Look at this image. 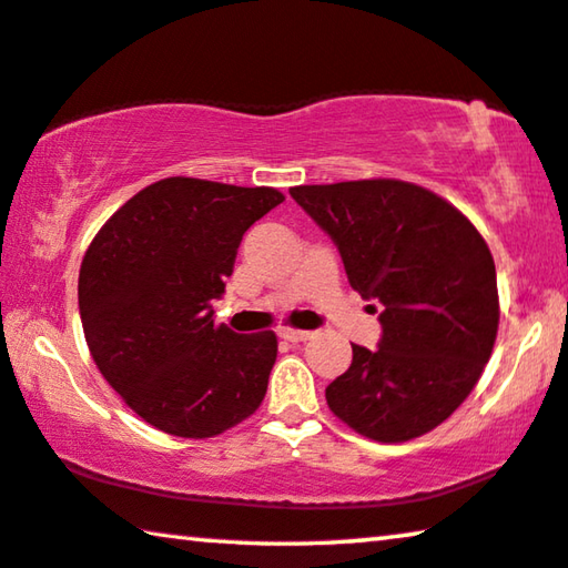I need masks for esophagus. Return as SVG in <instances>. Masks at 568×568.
<instances>
[{
    "label": "esophagus",
    "mask_w": 568,
    "mask_h": 568,
    "mask_svg": "<svg viewBox=\"0 0 568 568\" xmlns=\"http://www.w3.org/2000/svg\"><path fill=\"white\" fill-rule=\"evenodd\" d=\"M281 338H285V342H306V338H311V332H301V328H281Z\"/></svg>",
    "instance_id": "1"
}]
</instances>
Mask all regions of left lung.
Instances as JSON below:
<instances>
[{
    "label": "left lung",
    "instance_id": "left-lung-1",
    "mask_svg": "<svg viewBox=\"0 0 568 568\" xmlns=\"http://www.w3.org/2000/svg\"><path fill=\"white\" fill-rule=\"evenodd\" d=\"M291 196L336 242L354 291L383 303L379 346L352 344L328 408L379 444L442 426L479 383L500 324L485 236L454 203L397 178L295 185Z\"/></svg>",
    "mask_w": 568,
    "mask_h": 568
}]
</instances>
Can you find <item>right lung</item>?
Returning a JSON list of instances; mask_svg holds the SVG:
<instances>
[{
    "label": "right lung",
    "mask_w": 568,
    "mask_h": 568,
    "mask_svg": "<svg viewBox=\"0 0 568 568\" xmlns=\"http://www.w3.org/2000/svg\"><path fill=\"white\" fill-rule=\"evenodd\" d=\"M270 185L173 175L114 211L79 273L83 336L97 367L138 416L181 438L250 418L267 393L275 332L214 324L236 247L283 203Z\"/></svg>",
    "instance_id": "right-lung-1"
}]
</instances>
